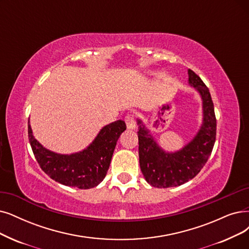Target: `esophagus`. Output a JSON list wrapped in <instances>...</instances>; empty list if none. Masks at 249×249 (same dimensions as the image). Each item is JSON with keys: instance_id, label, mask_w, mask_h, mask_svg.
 <instances>
[{"instance_id": "34e87169", "label": "esophagus", "mask_w": 249, "mask_h": 249, "mask_svg": "<svg viewBox=\"0 0 249 249\" xmlns=\"http://www.w3.org/2000/svg\"><path fill=\"white\" fill-rule=\"evenodd\" d=\"M124 122L126 124L127 128H130V130H134V128H136V119L133 114H127L124 117Z\"/></svg>"}]
</instances>
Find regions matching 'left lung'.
Wrapping results in <instances>:
<instances>
[{
  "instance_id": "8db88e82",
  "label": "left lung",
  "mask_w": 249,
  "mask_h": 249,
  "mask_svg": "<svg viewBox=\"0 0 249 249\" xmlns=\"http://www.w3.org/2000/svg\"><path fill=\"white\" fill-rule=\"evenodd\" d=\"M188 83L200 94L203 121L200 130L181 150L166 152L159 147L148 128L138 119L139 161L147 183L156 188L181 186L190 181L206 163L215 142L216 119L208 88L191 69Z\"/></svg>"
}]
</instances>
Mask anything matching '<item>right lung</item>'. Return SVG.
I'll return each mask as SVG.
<instances>
[{"label": "right lung", "mask_w": 249, "mask_h": 249, "mask_svg": "<svg viewBox=\"0 0 249 249\" xmlns=\"http://www.w3.org/2000/svg\"><path fill=\"white\" fill-rule=\"evenodd\" d=\"M124 121L105 125L83 151L58 154L39 144L28 121V139L37 163L53 180L65 186L90 189L100 184L110 165L119 136L125 131Z\"/></svg>", "instance_id": "add662e5"}]
</instances>
